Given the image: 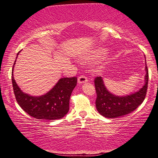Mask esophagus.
<instances>
[{
  "instance_id": "esophagus-1",
  "label": "esophagus",
  "mask_w": 158,
  "mask_h": 158,
  "mask_svg": "<svg viewBox=\"0 0 158 158\" xmlns=\"http://www.w3.org/2000/svg\"><path fill=\"white\" fill-rule=\"evenodd\" d=\"M88 81V79L87 77H85V75H81L78 78V83L79 84H84V83H85Z\"/></svg>"
}]
</instances>
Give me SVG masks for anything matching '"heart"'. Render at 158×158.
Instances as JSON below:
<instances>
[{
    "label": "heart",
    "mask_w": 158,
    "mask_h": 158,
    "mask_svg": "<svg viewBox=\"0 0 158 158\" xmlns=\"http://www.w3.org/2000/svg\"><path fill=\"white\" fill-rule=\"evenodd\" d=\"M105 53V51L103 49H98L95 51L93 53L92 55L86 56L84 57V60H89L92 59H96V58H98L102 56V55Z\"/></svg>",
    "instance_id": "heart-1"
}]
</instances>
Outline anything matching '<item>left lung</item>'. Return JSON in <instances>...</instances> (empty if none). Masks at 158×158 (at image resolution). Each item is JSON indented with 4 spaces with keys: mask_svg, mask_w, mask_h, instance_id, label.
Masks as SVG:
<instances>
[{
    "mask_svg": "<svg viewBox=\"0 0 158 158\" xmlns=\"http://www.w3.org/2000/svg\"><path fill=\"white\" fill-rule=\"evenodd\" d=\"M145 69L146 73L143 86L137 92L122 97L108 91L102 77H95L94 84L97 94L95 105L99 113L106 118H116L135 111L143 102L146 95L148 82V70L146 65Z\"/></svg>",
    "mask_w": 158,
    "mask_h": 158,
    "instance_id": "1",
    "label": "left lung"
}]
</instances>
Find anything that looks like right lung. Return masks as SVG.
I'll return each instance as SVG.
<instances>
[{"label":"right lung","instance_id":"add662e5","mask_svg":"<svg viewBox=\"0 0 158 158\" xmlns=\"http://www.w3.org/2000/svg\"><path fill=\"white\" fill-rule=\"evenodd\" d=\"M15 62L16 60L13 65L12 81L16 100L21 109L35 118L45 121L60 119L65 116L69 111V98L77 85V77L61 78L46 94L37 97L31 96L23 93L15 81L13 77Z\"/></svg>","mask_w":158,"mask_h":158}]
</instances>
